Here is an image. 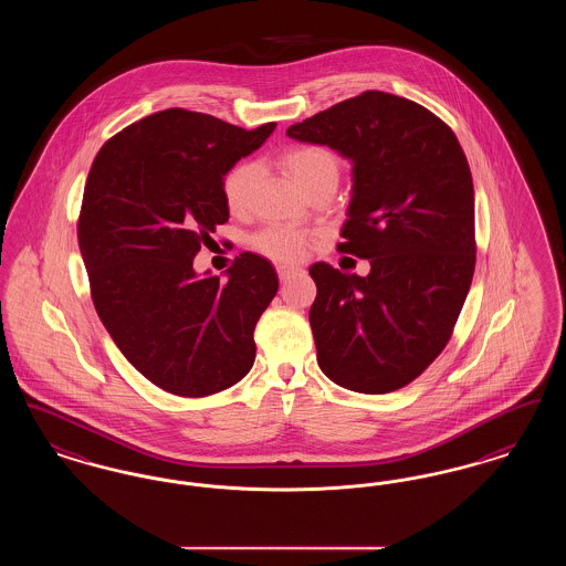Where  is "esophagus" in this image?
<instances>
[{"label": "esophagus", "instance_id": "1", "mask_svg": "<svg viewBox=\"0 0 566 566\" xmlns=\"http://www.w3.org/2000/svg\"><path fill=\"white\" fill-rule=\"evenodd\" d=\"M298 271L301 270L293 268V265H280V268H277V277H280V282H289L291 277H295Z\"/></svg>", "mask_w": 566, "mask_h": 566}]
</instances>
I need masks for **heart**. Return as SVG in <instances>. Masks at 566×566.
Listing matches in <instances>:
<instances>
[{
	"label": "heart",
	"mask_w": 566,
	"mask_h": 566,
	"mask_svg": "<svg viewBox=\"0 0 566 566\" xmlns=\"http://www.w3.org/2000/svg\"><path fill=\"white\" fill-rule=\"evenodd\" d=\"M277 161L296 185L307 192L326 180H337L339 161L333 150L321 144H291L280 155ZM256 165L250 161L238 163L222 178V199L231 214H243L250 203V192L256 180ZM252 245L273 261L293 263L307 254L310 238L289 227H270L254 235Z\"/></svg>",
	"instance_id": "b5f03b06"
}]
</instances>
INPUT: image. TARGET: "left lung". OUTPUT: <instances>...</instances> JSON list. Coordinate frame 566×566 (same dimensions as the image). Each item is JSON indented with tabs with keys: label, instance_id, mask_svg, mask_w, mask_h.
Here are the masks:
<instances>
[{
	"label": "left lung",
	"instance_id": "obj_1",
	"mask_svg": "<svg viewBox=\"0 0 566 566\" xmlns=\"http://www.w3.org/2000/svg\"><path fill=\"white\" fill-rule=\"evenodd\" d=\"M352 161L342 252L369 259L360 277L310 268L318 365L335 384L384 395L446 348L475 271L473 178L454 132L431 109L365 91L289 127Z\"/></svg>",
	"mask_w": 566,
	"mask_h": 566
}]
</instances>
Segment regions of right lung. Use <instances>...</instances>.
<instances>
[{
    "label": "right lung",
    "instance_id": "add662e5",
    "mask_svg": "<svg viewBox=\"0 0 566 566\" xmlns=\"http://www.w3.org/2000/svg\"><path fill=\"white\" fill-rule=\"evenodd\" d=\"M273 129L163 109L109 137L91 165L78 218L91 296L118 350L165 392L208 397L252 369L277 273L243 252L227 280L197 277L192 259L229 220L222 178Z\"/></svg>",
    "mask_w": 566,
    "mask_h": 566
}]
</instances>
